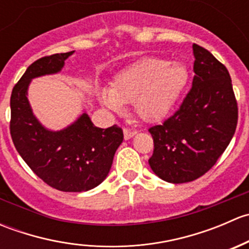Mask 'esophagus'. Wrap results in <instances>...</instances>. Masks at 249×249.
<instances>
[{
	"mask_svg": "<svg viewBox=\"0 0 249 249\" xmlns=\"http://www.w3.org/2000/svg\"><path fill=\"white\" fill-rule=\"evenodd\" d=\"M136 134H137V131H135V130L124 129V139L125 140H130L131 137H134Z\"/></svg>",
	"mask_w": 249,
	"mask_h": 249,
	"instance_id": "34e87169",
	"label": "esophagus"
}]
</instances>
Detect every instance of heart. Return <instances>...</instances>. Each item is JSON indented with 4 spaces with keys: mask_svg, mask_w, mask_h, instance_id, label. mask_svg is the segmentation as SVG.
I'll use <instances>...</instances> for the list:
<instances>
[{
    "mask_svg": "<svg viewBox=\"0 0 249 249\" xmlns=\"http://www.w3.org/2000/svg\"><path fill=\"white\" fill-rule=\"evenodd\" d=\"M187 82L188 70L182 62L143 57L120 71L110 89L100 92V99L115 112L134 104L137 117L144 122H157L169 114Z\"/></svg>",
    "mask_w": 249,
    "mask_h": 249,
    "instance_id": "b5f03b06",
    "label": "heart"
}]
</instances>
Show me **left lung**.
<instances>
[{
  "instance_id": "8db88e82",
  "label": "left lung",
  "mask_w": 249,
  "mask_h": 249,
  "mask_svg": "<svg viewBox=\"0 0 249 249\" xmlns=\"http://www.w3.org/2000/svg\"><path fill=\"white\" fill-rule=\"evenodd\" d=\"M193 52L192 89L169 119L148 130L154 142L148 162L158 177L175 184L192 182L212 169L229 145L238 119L227 67L197 44Z\"/></svg>"
}]
</instances>
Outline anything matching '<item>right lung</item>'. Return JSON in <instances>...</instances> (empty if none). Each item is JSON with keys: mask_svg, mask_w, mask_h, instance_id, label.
<instances>
[{"mask_svg": "<svg viewBox=\"0 0 249 249\" xmlns=\"http://www.w3.org/2000/svg\"><path fill=\"white\" fill-rule=\"evenodd\" d=\"M74 52L36 60L14 85L11 96V136L18 153L44 183L61 192L80 193L104 182L115 150L123 142L117 125L96 127L87 113L60 131H50L37 120L27 100L32 78L57 73Z\"/></svg>", "mask_w": 249, "mask_h": 249, "instance_id": "right-lung-1", "label": "right lung"}]
</instances>
